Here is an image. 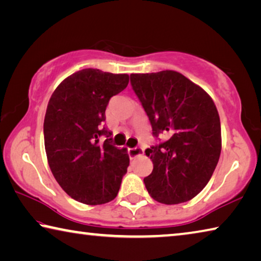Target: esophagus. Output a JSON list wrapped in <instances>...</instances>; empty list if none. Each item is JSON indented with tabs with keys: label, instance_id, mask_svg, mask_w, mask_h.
<instances>
[{
	"label": "esophagus",
	"instance_id": "obj_1",
	"mask_svg": "<svg viewBox=\"0 0 261 261\" xmlns=\"http://www.w3.org/2000/svg\"><path fill=\"white\" fill-rule=\"evenodd\" d=\"M127 153H129V156L130 159H135L136 156L141 155V154L144 153V149L143 147H134V148H129L127 149Z\"/></svg>",
	"mask_w": 261,
	"mask_h": 261
}]
</instances>
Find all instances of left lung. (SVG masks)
I'll return each mask as SVG.
<instances>
[{
    "instance_id": "8db88e82",
    "label": "left lung",
    "mask_w": 261,
    "mask_h": 261,
    "mask_svg": "<svg viewBox=\"0 0 261 261\" xmlns=\"http://www.w3.org/2000/svg\"><path fill=\"white\" fill-rule=\"evenodd\" d=\"M130 82L153 136L163 138L145 151L153 162L145 187L162 204L191 200L208 183L221 153V123L213 100L173 70L132 73Z\"/></svg>"
}]
</instances>
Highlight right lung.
I'll return each mask as SVG.
<instances>
[{"label": "right lung", "instance_id": "1", "mask_svg": "<svg viewBox=\"0 0 261 261\" xmlns=\"http://www.w3.org/2000/svg\"><path fill=\"white\" fill-rule=\"evenodd\" d=\"M127 84L125 73L84 69L65 78L48 102L43 122L48 163L61 188L83 204L113 200L126 173V148L115 146L103 122L110 98Z\"/></svg>", "mask_w": 261, "mask_h": 261}]
</instances>
